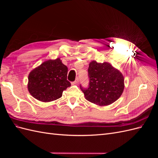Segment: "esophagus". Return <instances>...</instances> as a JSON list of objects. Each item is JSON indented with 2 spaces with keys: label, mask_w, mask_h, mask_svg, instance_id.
Masks as SVG:
<instances>
[{
  "label": "esophagus",
  "mask_w": 158,
  "mask_h": 158,
  "mask_svg": "<svg viewBox=\"0 0 158 158\" xmlns=\"http://www.w3.org/2000/svg\"><path fill=\"white\" fill-rule=\"evenodd\" d=\"M78 82H79V79H78V78H76V79L75 80L74 82H72V85H75V84H78Z\"/></svg>",
  "instance_id": "34e87169"
}]
</instances>
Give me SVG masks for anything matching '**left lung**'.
<instances>
[{
  "instance_id": "obj_1",
  "label": "left lung",
  "mask_w": 158,
  "mask_h": 158,
  "mask_svg": "<svg viewBox=\"0 0 158 158\" xmlns=\"http://www.w3.org/2000/svg\"><path fill=\"white\" fill-rule=\"evenodd\" d=\"M89 88L80 85L85 99L99 106L111 105L121 96L125 88L123 74L108 62L98 63L95 60L89 64Z\"/></svg>"
}]
</instances>
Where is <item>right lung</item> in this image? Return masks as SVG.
<instances>
[{
  "mask_svg": "<svg viewBox=\"0 0 158 158\" xmlns=\"http://www.w3.org/2000/svg\"><path fill=\"white\" fill-rule=\"evenodd\" d=\"M67 73V66L59 58L44 61L28 75L27 89L40 102L55 101L61 98L63 91L70 86Z\"/></svg>",
  "mask_w": 158,
  "mask_h": 158,
  "instance_id": "1",
  "label": "right lung"
}]
</instances>
